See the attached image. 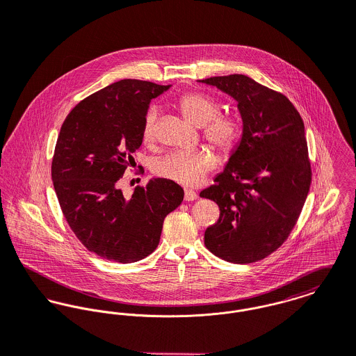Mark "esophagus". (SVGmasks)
Here are the masks:
<instances>
[{
  "label": "esophagus",
  "instance_id": "1",
  "mask_svg": "<svg viewBox=\"0 0 356 356\" xmlns=\"http://www.w3.org/2000/svg\"><path fill=\"white\" fill-rule=\"evenodd\" d=\"M197 199V194L195 191H193V190H186L184 191V200H195Z\"/></svg>",
  "mask_w": 356,
  "mask_h": 356
}]
</instances>
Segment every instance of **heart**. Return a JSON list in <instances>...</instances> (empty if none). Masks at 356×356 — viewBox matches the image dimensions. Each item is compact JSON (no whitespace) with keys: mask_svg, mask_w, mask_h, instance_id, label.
<instances>
[{"mask_svg":"<svg viewBox=\"0 0 356 356\" xmlns=\"http://www.w3.org/2000/svg\"><path fill=\"white\" fill-rule=\"evenodd\" d=\"M177 108L183 118L191 124L202 127L204 138L222 154H232L241 139L240 121L229 116L220 115L221 106L211 97L190 92L177 101ZM157 111L149 109L142 127L143 142L152 143L156 138ZM217 165V157L207 149L186 150L169 153L153 162V172L166 180L181 186L194 187L203 181L206 175Z\"/></svg>","mask_w":356,"mask_h":356,"instance_id":"1","label":"heart"}]
</instances>
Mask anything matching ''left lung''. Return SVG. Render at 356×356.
<instances>
[{
    "label": "left lung",
    "instance_id": "obj_1",
    "mask_svg": "<svg viewBox=\"0 0 356 356\" xmlns=\"http://www.w3.org/2000/svg\"><path fill=\"white\" fill-rule=\"evenodd\" d=\"M237 101L243 136L224 172L199 195L220 207L204 245L232 264H251L275 252L300 216L312 184L305 124L281 92L245 75L200 80Z\"/></svg>",
    "mask_w": 356,
    "mask_h": 356
}]
</instances>
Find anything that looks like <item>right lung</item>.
<instances>
[{"label": "right lung", "mask_w": 356, "mask_h": 356, "mask_svg": "<svg viewBox=\"0 0 356 356\" xmlns=\"http://www.w3.org/2000/svg\"><path fill=\"white\" fill-rule=\"evenodd\" d=\"M170 86L122 79L80 101L64 120L51 159V180L63 214L95 255L131 264L159 245L165 217L184 191L166 179L138 186L129 199L120 179L142 145L150 101Z\"/></svg>", "instance_id": "add662e5"}]
</instances>
